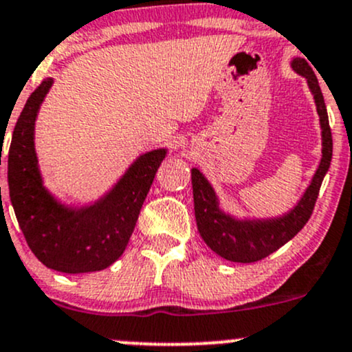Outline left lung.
Returning a JSON list of instances; mask_svg holds the SVG:
<instances>
[{"mask_svg":"<svg viewBox=\"0 0 352 352\" xmlns=\"http://www.w3.org/2000/svg\"><path fill=\"white\" fill-rule=\"evenodd\" d=\"M291 67L296 73L307 80L309 90L314 96L316 110L319 115L320 137H322V155L319 167L311 184L287 214L269 219H235L219 207V199L214 187L199 168H192V188H194V208L197 229L204 242L220 257L230 262H257L276 252L287 244L302 229L314 210L320 184L327 173L333 158V135L326 103L314 72L304 58H294Z\"/></svg>","mask_w":352,"mask_h":352,"instance_id":"obj_1","label":"left lung"}]
</instances>
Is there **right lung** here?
<instances>
[{
  "label": "right lung",
  "mask_w": 352,
  "mask_h": 352,
  "mask_svg": "<svg viewBox=\"0 0 352 352\" xmlns=\"http://www.w3.org/2000/svg\"><path fill=\"white\" fill-rule=\"evenodd\" d=\"M52 85L53 78L41 82L14 125L8 152L11 206L30 249L46 267L65 274L95 272L113 264L125 250L167 148L138 157L96 202L65 206L43 185L34 150V122Z\"/></svg>",
  "instance_id": "add662e5"
}]
</instances>
